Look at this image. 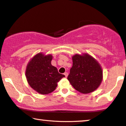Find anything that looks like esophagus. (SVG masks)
Here are the masks:
<instances>
[{"instance_id": "esophagus-1", "label": "esophagus", "mask_w": 126, "mask_h": 126, "mask_svg": "<svg viewBox=\"0 0 126 126\" xmlns=\"http://www.w3.org/2000/svg\"><path fill=\"white\" fill-rule=\"evenodd\" d=\"M64 75H65V77H67V76H68V73H67V72H65V73H64Z\"/></svg>"}]
</instances>
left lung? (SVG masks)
I'll return each instance as SVG.
<instances>
[{
  "label": "left lung",
  "instance_id": "1",
  "mask_svg": "<svg viewBox=\"0 0 126 126\" xmlns=\"http://www.w3.org/2000/svg\"><path fill=\"white\" fill-rule=\"evenodd\" d=\"M73 66L67 79L75 90L87 94L94 91L103 78L101 66L94 59L88 54L73 56Z\"/></svg>",
  "mask_w": 126,
  "mask_h": 126
}]
</instances>
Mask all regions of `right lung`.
<instances>
[{
	"mask_svg": "<svg viewBox=\"0 0 126 126\" xmlns=\"http://www.w3.org/2000/svg\"><path fill=\"white\" fill-rule=\"evenodd\" d=\"M52 59V55L44 56L40 53L35 55L27 66L26 77L28 83L32 88L41 94L54 91L58 82L65 77L51 64Z\"/></svg>",
	"mask_w": 126,
	"mask_h": 126,
	"instance_id": "add662e5",
	"label": "right lung"
}]
</instances>
